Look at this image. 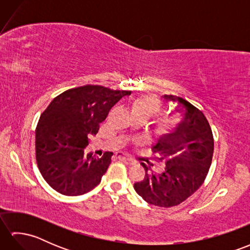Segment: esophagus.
<instances>
[{
    "instance_id": "obj_1",
    "label": "esophagus",
    "mask_w": 250,
    "mask_h": 250,
    "mask_svg": "<svg viewBox=\"0 0 250 250\" xmlns=\"http://www.w3.org/2000/svg\"><path fill=\"white\" fill-rule=\"evenodd\" d=\"M117 157H118L119 159H121V160H124L125 162H126L128 164H134L135 163V161L133 160V159L128 158V157H125L124 155H121V153H117Z\"/></svg>"
}]
</instances>
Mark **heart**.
I'll list each match as a JSON object with an SVG mask.
<instances>
[{
    "mask_svg": "<svg viewBox=\"0 0 250 250\" xmlns=\"http://www.w3.org/2000/svg\"><path fill=\"white\" fill-rule=\"evenodd\" d=\"M162 108V104L156 97L152 95H145L135 101L133 104V113L136 115L146 116L148 119L155 116ZM178 125V117L172 115L162 118L158 124V131L160 133H169L176 129Z\"/></svg>",
    "mask_w": 250,
    "mask_h": 250,
    "instance_id": "1",
    "label": "heart"
}]
</instances>
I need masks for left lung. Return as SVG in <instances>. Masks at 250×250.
Wrapping results in <instances>:
<instances>
[{
	"instance_id": "obj_1",
	"label": "left lung",
	"mask_w": 250,
	"mask_h": 250,
	"mask_svg": "<svg viewBox=\"0 0 250 250\" xmlns=\"http://www.w3.org/2000/svg\"><path fill=\"white\" fill-rule=\"evenodd\" d=\"M167 101L177 103L176 111L183 119L171 133L163 134L152 150L156 160L166 168L160 174L149 172L145 163V178L134 189L147 203L172 207L187 200L198 190L208 173L214 152V139L204 114L188 101L164 94Z\"/></svg>"
}]
</instances>
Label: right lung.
<instances>
[{"instance_id": "1", "label": "right lung", "mask_w": 250, "mask_h": 250, "mask_svg": "<svg viewBox=\"0 0 250 250\" xmlns=\"http://www.w3.org/2000/svg\"><path fill=\"white\" fill-rule=\"evenodd\" d=\"M131 91L87 86L66 90L51 101L35 130L36 162L52 189L64 195L89 192L101 183L113 152L84 153L110 108Z\"/></svg>"}]
</instances>
